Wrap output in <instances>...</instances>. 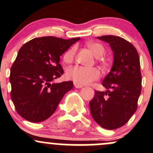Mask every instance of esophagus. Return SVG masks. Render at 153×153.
I'll return each instance as SVG.
<instances>
[{
	"label": "esophagus",
	"mask_w": 153,
	"mask_h": 153,
	"mask_svg": "<svg viewBox=\"0 0 153 153\" xmlns=\"http://www.w3.org/2000/svg\"><path fill=\"white\" fill-rule=\"evenodd\" d=\"M74 85L76 88H81L83 87V85H81V84H79L78 82H74Z\"/></svg>",
	"instance_id": "obj_1"
}]
</instances>
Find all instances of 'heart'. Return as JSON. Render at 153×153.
<instances>
[{
  "instance_id": "obj_1",
  "label": "heart",
  "mask_w": 153,
  "mask_h": 153,
  "mask_svg": "<svg viewBox=\"0 0 153 153\" xmlns=\"http://www.w3.org/2000/svg\"><path fill=\"white\" fill-rule=\"evenodd\" d=\"M88 47L96 57H101L105 52L104 47L99 43L90 42L88 44ZM76 50V46H73L67 51L63 56L65 62L71 63L73 62ZM65 76L68 80H73L81 85H87L99 79L101 76V73L99 70L96 68H86L76 65L68 68Z\"/></svg>"
}]
</instances>
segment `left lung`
<instances>
[{
  "label": "left lung",
  "mask_w": 153,
  "mask_h": 153,
  "mask_svg": "<svg viewBox=\"0 0 153 153\" xmlns=\"http://www.w3.org/2000/svg\"><path fill=\"white\" fill-rule=\"evenodd\" d=\"M97 39L109 44L114 63L102 82L106 91H95L89 106L95 122L104 129H115L124 125L137 108L142 88L140 57L135 47L120 36Z\"/></svg>",
  "instance_id": "8db88e82"
}]
</instances>
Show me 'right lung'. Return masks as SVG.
Instances as JSON below:
<instances>
[{"label": "right lung", "instance_id": "right-lung-1", "mask_svg": "<svg viewBox=\"0 0 153 153\" xmlns=\"http://www.w3.org/2000/svg\"><path fill=\"white\" fill-rule=\"evenodd\" d=\"M80 38H34L19 50L10 68V97L16 111L31 122L51 117L73 81L52 82L63 74L60 56Z\"/></svg>", "mask_w": 153, "mask_h": 153}]
</instances>
